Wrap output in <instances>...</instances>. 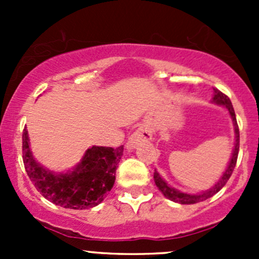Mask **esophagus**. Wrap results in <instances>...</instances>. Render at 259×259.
I'll return each instance as SVG.
<instances>
[{
	"instance_id": "34e87169",
	"label": "esophagus",
	"mask_w": 259,
	"mask_h": 259,
	"mask_svg": "<svg viewBox=\"0 0 259 259\" xmlns=\"http://www.w3.org/2000/svg\"><path fill=\"white\" fill-rule=\"evenodd\" d=\"M153 134H151V130L148 126H140L135 130L132 134V137L129 138V142H127V148L133 149L135 148L139 143L142 142H148L151 139Z\"/></svg>"
}]
</instances>
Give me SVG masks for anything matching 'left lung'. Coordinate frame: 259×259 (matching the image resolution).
Instances as JSON below:
<instances>
[{
	"mask_svg": "<svg viewBox=\"0 0 259 259\" xmlns=\"http://www.w3.org/2000/svg\"><path fill=\"white\" fill-rule=\"evenodd\" d=\"M214 103L219 104V105H224L227 108V110L229 111L231 114L232 119H233V125H234V132H236V144H234V149H233V154H232V159L229 161L228 166H227L226 171L222 176V178L217 182V184L214 185L213 188H210L209 190H205L204 193L202 194H197V195H192V194H185V193L178 192L174 188L169 187L165 182H164L163 178L160 177V174L158 171H154V180H155L156 187L159 188L161 193L164 194V197H166L168 199L173 200V202L179 203V204H194V203H199L203 202V200L208 199V198L213 197L214 194L219 192L224 185L227 184L229 178H231L232 173H233L234 168H236L237 164V158H238V151H239V129H238V124H237V119H236V113H234L233 105H232L231 100H229L228 96L226 94H223L222 91H219L218 89H214V98H213Z\"/></svg>",
	"mask_w": 259,
	"mask_h": 259,
	"instance_id": "1",
	"label": "left lung"
}]
</instances>
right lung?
Masks as SVG:
<instances>
[{
	"mask_svg": "<svg viewBox=\"0 0 259 259\" xmlns=\"http://www.w3.org/2000/svg\"><path fill=\"white\" fill-rule=\"evenodd\" d=\"M124 146L88 149L74 171L54 174L38 165L28 144L26 127L22 134V159L26 173L42 197L54 204L70 209H86L100 204L113 188L115 171Z\"/></svg>",
	"mask_w": 259,
	"mask_h": 259,
	"instance_id": "obj_1",
	"label": "right lung"
}]
</instances>
